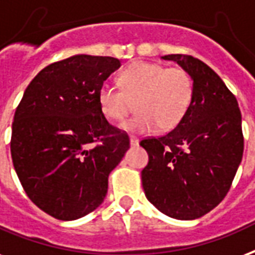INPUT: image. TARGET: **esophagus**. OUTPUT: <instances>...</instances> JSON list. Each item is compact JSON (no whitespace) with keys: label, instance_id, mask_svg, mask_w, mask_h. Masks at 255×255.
Returning <instances> with one entry per match:
<instances>
[{"label":"esophagus","instance_id":"34e87169","mask_svg":"<svg viewBox=\"0 0 255 255\" xmlns=\"http://www.w3.org/2000/svg\"><path fill=\"white\" fill-rule=\"evenodd\" d=\"M129 143H131V145H137L139 144V139L135 137V136H131V137H129Z\"/></svg>","mask_w":255,"mask_h":255}]
</instances>
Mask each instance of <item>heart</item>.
<instances>
[{"label": "heart", "mask_w": 255, "mask_h": 255, "mask_svg": "<svg viewBox=\"0 0 255 255\" xmlns=\"http://www.w3.org/2000/svg\"><path fill=\"white\" fill-rule=\"evenodd\" d=\"M119 88L103 84L97 103L103 115L122 120L135 104L137 114L122 124L126 131L147 133L158 127L170 131L187 114L194 95V81L184 68H167L159 63L137 61L118 77Z\"/></svg>", "instance_id": "obj_1"}]
</instances>
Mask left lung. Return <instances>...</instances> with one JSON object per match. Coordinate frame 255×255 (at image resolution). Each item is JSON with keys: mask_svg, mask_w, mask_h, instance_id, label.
Returning <instances> with one entry per match:
<instances>
[{"mask_svg": "<svg viewBox=\"0 0 255 255\" xmlns=\"http://www.w3.org/2000/svg\"><path fill=\"white\" fill-rule=\"evenodd\" d=\"M191 75L187 114L159 137L141 139L148 163L141 171L147 199L171 218L197 219L226 197L244 155L242 116L222 79L190 54H167Z\"/></svg>", "mask_w": 255, "mask_h": 255, "instance_id": "obj_1", "label": "left lung"}]
</instances>
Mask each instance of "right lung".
<instances>
[{
  "label": "right lung",
  "mask_w": 255,
  "mask_h": 255,
  "mask_svg": "<svg viewBox=\"0 0 255 255\" xmlns=\"http://www.w3.org/2000/svg\"><path fill=\"white\" fill-rule=\"evenodd\" d=\"M120 61L77 54L49 64L25 89L11 124L10 153L24 191L60 221L102 205L108 176L129 147L106 119L97 92Z\"/></svg>",
  "instance_id": "right-lung-1"
}]
</instances>
